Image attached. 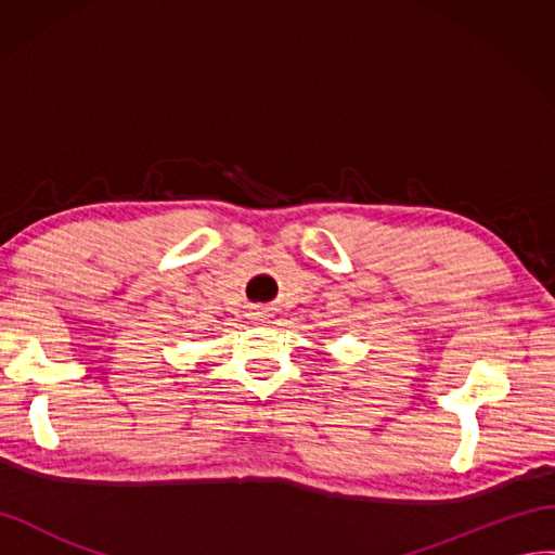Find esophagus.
Segmentation results:
<instances>
[{
	"mask_svg": "<svg viewBox=\"0 0 555 555\" xmlns=\"http://www.w3.org/2000/svg\"><path fill=\"white\" fill-rule=\"evenodd\" d=\"M263 314H266V312H254V318H263Z\"/></svg>",
	"mask_w": 555,
	"mask_h": 555,
	"instance_id": "esophagus-1",
	"label": "esophagus"
}]
</instances>
